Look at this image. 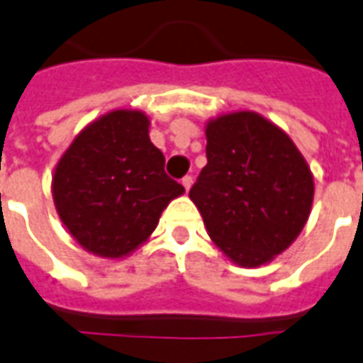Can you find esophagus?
I'll return each instance as SVG.
<instances>
[{
  "mask_svg": "<svg viewBox=\"0 0 363 363\" xmlns=\"http://www.w3.org/2000/svg\"><path fill=\"white\" fill-rule=\"evenodd\" d=\"M182 186H184V190H186V192H188V190H190V188H192V177H190V175H186V177H184V179H182Z\"/></svg>",
  "mask_w": 363,
  "mask_h": 363,
  "instance_id": "esophagus-1",
  "label": "esophagus"
}]
</instances>
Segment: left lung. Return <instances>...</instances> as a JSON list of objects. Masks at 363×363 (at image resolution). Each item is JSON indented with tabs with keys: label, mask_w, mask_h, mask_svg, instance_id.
Here are the masks:
<instances>
[{
	"label": "left lung",
	"mask_w": 363,
	"mask_h": 363,
	"mask_svg": "<svg viewBox=\"0 0 363 363\" xmlns=\"http://www.w3.org/2000/svg\"><path fill=\"white\" fill-rule=\"evenodd\" d=\"M207 165L190 190L209 238L241 267L269 264L311 215L315 181L284 130L254 111L205 125Z\"/></svg>",
	"instance_id": "8db88e82"
}]
</instances>
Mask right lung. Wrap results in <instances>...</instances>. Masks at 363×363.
<instances>
[{
	"instance_id": "right-lung-1",
	"label": "right lung",
	"mask_w": 363,
	"mask_h": 363,
	"mask_svg": "<svg viewBox=\"0 0 363 363\" xmlns=\"http://www.w3.org/2000/svg\"><path fill=\"white\" fill-rule=\"evenodd\" d=\"M148 125L143 111H111L82 128L54 167L60 220L96 256H130L150 238L169 201L184 194L165 175Z\"/></svg>"
}]
</instances>
